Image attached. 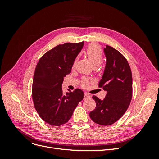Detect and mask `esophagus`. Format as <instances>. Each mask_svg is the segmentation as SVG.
<instances>
[{
	"instance_id": "34e87169",
	"label": "esophagus",
	"mask_w": 159,
	"mask_h": 159,
	"mask_svg": "<svg viewBox=\"0 0 159 159\" xmlns=\"http://www.w3.org/2000/svg\"><path fill=\"white\" fill-rule=\"evenodd\" d=\"M90 95L88 93H84V99H88V98H90Z\"/></svg>"
}]
</instances>
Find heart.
Here are the masks:
<instances>
[{"mask_svg": "<svg viewBox=\"0 0 159 159\" xmlns=\"http://www.w3.org/2000/svg\"><path fill=\"white\" fill-rule=\"evenodd\" d=\"M85 54L87 55L89 61L93 66H98L102 60V52L99 45L96 44H90L85 50ZM88 79H84L82 81L83 85L88 84Z\"/></svg>", "mask_w": 159, "mask_h": 159, "instance_id": "obj_1", "label": "heart"}]
</instances>
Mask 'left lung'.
<instances>
[{
	"label": "left lung",
	"instance_id": "1",
	"mask_svg": "<svg viewBox=\"0 0 159 159\" xmlns=\"http://www.w3.org/2000/svg\"><path fill=\"white\" fill-rule=\"evenodd\" d=\"M103 52L106 63L99 86L106 91L103 99L93 95L96 107L89 113L92 121L101 125H110L125 113L131 103L133 80L127 60L113 47L106 46Z\"/></svg>",
	"mask_w": 159,
	"mask_h": 159
}]
</instances>
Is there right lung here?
<instances>
[{
	"label": "right lung",
	"mask_w": 159,
	"mask_h": 159,
	"mask_svg": "<svg viewBox=\"0 0 159 159\" xmlns=\"http://www.w3.org/2000/svg\"><path fill=\"white\" fill-rule=\"evenodd\" d=\"M84 42L65 43L47 52L36 65L32 82V99L40 117L51 125L60 126L69 121L84 91L62 92L64 78L69 74Z\"/></svg>",
	"instance_id": "1"
}]
</instances>
